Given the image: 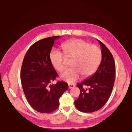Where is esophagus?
<instances>
[{
    "label": "esophagus",
    "instance_id": "obj_1",
    "mask_svg": "<svg viewBox=\"0 0 132 132\" xmlns=\"http://www.w3.org/2000/svg\"><path fill=\"white\" fill-rule=\"evenodd\" d=\"M69 88H73L74 87H75V85H72V84H69Z\"/></svg>",
    "mask_w": 132,
    "mask_h": 132
}]
</instances>
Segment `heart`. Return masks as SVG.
Returning <instances> with one entry per match:
<instances>
[{
    "mask_svg": "<svg viewBox=\"0 0 132 132\" xmlns=\"http://www.w3.org/2000/svg\"><path fill=\"white\" fill-rule=\"evenodd\" d=\"M64 55L66 58H72L71 68L66 70L60 75L62 80L69 83H73L79 79L80 74L82 77L91 76L96 71L102 60V52L96 45L80 39L64 42L61 45ZM64 56L57 49H53L49 57L54 68L59 71L65 68Z\"/></svg>",
    "mask_w": 132,
    "mask_h": 132,
    "instance_id": "heart-1",
    "label": "heart"
}]
</instances>
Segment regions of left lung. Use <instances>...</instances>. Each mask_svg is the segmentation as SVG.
Instances as JSON below:
<instances>
[{"instance_id":"obj_1","label":"left lung","mask_w":132,"mask_h":132,"mask_svg":"<svg viewBox=\"0 0 132 132\" xmlns=\"http://www.w3.org/2000/svg\"><path fill=\"white\" fill-rule=\"evenodd\" d=\"M98 41L102 53L99 68L92 76L77 85L80 89V95L74 103L78 110L83 112H94L105 105L115 79L116 67L113 55L104 44Z\"/></svg>"}]
</instances>
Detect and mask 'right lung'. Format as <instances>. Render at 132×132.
I'll use <instances>...</instances> for the list:
<instances>
[{
	"label": "right lung",
	"instance_id": "right-lung-1",
	"mask_svg": "<svg viewBox=\"0 0 132 132\" xmlns=\"http://www.w3.org/2000/svg\"><path fill=\"white\" fill-rule=\"evenodd\" d=\"M60 37L36 42L28 50L22 63L20 77L24 93L30 106L40 113H48L57 109L60 97L69 88L63 81L50 85L58 75L49 55L54 41Z\"/></svg>",
	"mask_w": 132,
	"mask_h": 132
}]
</instances>
